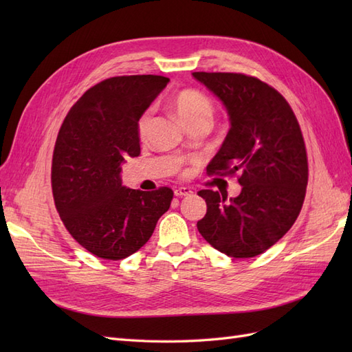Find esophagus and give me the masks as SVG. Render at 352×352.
Instances as JSON below:
<instances>
[{"label": "esophagus", "mask_w": 352, "mask_h": 352, "mask_svg": "<svg viewBox=\"0 0 352 352\" xmlns=\"http://www.w3.org/2000/svg\"><path fill=\"white\" fill-rule=\"evenodd\" d=\"M175 195L176 197H189V195H192V189L185 188V186H179L175 189Z\"/></svg>", "instance_id": "1"}]
</instances>
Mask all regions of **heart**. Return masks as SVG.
Returning <instances> with one entry per match:
<instances>
[{
    "label": "heart",
    "instance_id": "obj_1",
    "mask_svg": "<svg viewBox=\"0 0 352 352\" xmlns=\"http://www.w3.org/2000/svg\"><path fill=\"white\" fill-rule=\"evenodd\" d=\"M172 109L185 124L194 122L210 123L212 113H214V105H212L207 95L194 89H184L177 92L172 100ZM148 124H150V116L145 113L138 120V135H140V138H145Z\"/></svg>",
    "mask_w": 352,
    "mask_h": 352
}]
</instances>
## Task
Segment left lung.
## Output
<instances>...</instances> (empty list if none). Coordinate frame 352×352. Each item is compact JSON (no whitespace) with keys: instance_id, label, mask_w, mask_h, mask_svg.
I'll return each mask as SVG.
<instances>
[{"instance_id":"obj_1","label":"left lung","mask_w":352,"mask_h":352,"mask_svg":"<svg viewBox=\"0 0 352 352\" xmlns=\"http://www.w3.org/2000/svg\"><path fill=\"white\" fill-rule=\"evenodd\" d=\"M192 76L223 102L230 122L207 173H238L242 186L230 199L217 190H199L207 212L197 228L229 257H255L292 228L302 208L308 163L301 127L287 101L257 78L207 72Z\"/></svg>"}]
</instances>
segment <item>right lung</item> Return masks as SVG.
Returning a JSON list of instances; mask_svg holds the SVG:
<instances>
[{"mask_svg":"<svg viewBox=\"0 0 352 352\" xmlns=\"http://www.w3.org/2000/svg\"><path fill=\"white\" fill-rule=\"evenodd\" d=\"M155 74L116 76L89 88L70 109L52 155L51 182L58 214L85 250L122 260L151 238L173 190L122 185L124 158L141 153L138 120L168 83Z\"/></svg>","mask_w":352,"mask_h":352,"instance_id":"right-lung-1","label":"right lung"}]
</instances>
